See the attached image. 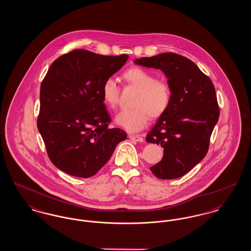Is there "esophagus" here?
<instances>
[{
  "label": "esophagus",
  "instance_id": "1",
  "mask_svg": "<svg viewBox=\"0 0 251 251\" xmlns=\"http://www.w3.org/2000/svg\"><path fill=\"white\" fill-rule=\"evenodd\" d=\"M129 138L131 140L137 141V142H142L144 140L143 137L141 135H139V134H129Z\"/></svg>",
  "mask_w": 251,
  "mask_h": 251
}]
</instances>
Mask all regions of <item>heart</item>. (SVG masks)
Returning a JSON list of instances; mask_svg holds the SVG:
<instances>
[{
  "label": "heart",
  "instance_id": "obj_1",
  "mask_svg": "<svg viewBox=\"0 0 251 251\" xmlns=\"http://www.w3.org/2000/svg\"><path fill=\"white\" fill-rule=\"evenodd\" d=\"M126 85L138 89L132 106L123 110L116 121L127 131H138L148 124L150 117L157 120L167 113L172 100V88L166 80L157 79L155 74L140 67H131L122 73ZM101 96L109 109H115L120 101V88L112 78L106 79L101 85Z\"/></svg>",
  "mask_w": 251,
  "mask_h": 251
}]
</instances>
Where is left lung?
I'll return each mask as SVG.
<instances>
[{
	"label": "left lung",
	"instance_id": "8db88e82",
	"mask_svg": "<svg viewBox=\"0 0 251 251\" xmlns=\"http://www.w3.org/2000/svg\"><path fill=\"white\" fill-rule=\"evenodd\" d=\"M134 62L161 70L171 85V104L146 140L164 148L163 158L151 167V172L159 179H177L207 154L219 118L215 86L193 61L177 53L165 52Z\"/></svg>",
	"mask_w": 251,
	"mask_h": 251
}]
</instances>
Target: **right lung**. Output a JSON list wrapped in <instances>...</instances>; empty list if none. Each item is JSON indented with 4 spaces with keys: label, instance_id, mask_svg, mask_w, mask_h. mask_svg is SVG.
I'll return each instance as SVG.
<instances>
[{
    "label": "right lung",
    "instance_id": "right-lung-1",
    "mask_svg": "<svg viewBox=\"0 0 251 251\" xmlns=\"http://www.w3.org/2000/svg\"><path fill=\"white\" fill-rule=\"evenodd\" d=\"M127 59V54L105 56L77 49L50 65L40 86L37 129L50 162L62 171L94 176L127 138L120 128H109L101 96L103 82Z\"/></svg>",
    "mask_w": 251,
    "mask_h": 251
}]
</instances>
